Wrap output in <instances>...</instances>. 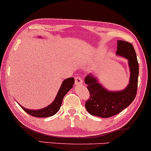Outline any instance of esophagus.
Masks as SVG:
<instances>
[{
	"instance_id": "esophagus-1",
	"label": "esophagus",
	"mask_w": 151,
	"mask_h": 151,
	"mask_svg": "<svg viewBox=\"0 0 151 151\" xmlns=\"http://www.w3.org/2000/svg\"><path fill=\"white\" fill-rule=\"evenodd\" d=\"M82 84V79L80 77H75V84L77 86L80 85Z\"/></svg>"
}]
</instances>
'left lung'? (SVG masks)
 I'll return each instance as SVG.
<instances>
[{"mask_svg":"<svg viewBox=\"0 0 151 151\" xmlns=\"http://www.w3.org/2000/svg\"><path fill=\"white\" fill-rule=\"evenodd\" d=\"M116 54L128 60L130 72L128 85L122 91L112 92L104 88L94 75L86 76L84 82L90 96L86 101L85 107L90 115L103 118L117 115L128 107L136 96L139 66L133 46L127 41H117Z\"/></svg>","mask_w":151,"mask_h":151,"instance_id":"8db88e82","label":"left lung"}]
</instances>
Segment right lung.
Returning a JSON list of instances; mask_svg holds the SVG:
<instances>
[{
  "mask_svg": "<svg viewBox=\"0 0 151 151\" xmlns=\"http://www.w3.org/2000/svg\"><path fill=\"white\" fill-rule=\"evenodd\" d=\"M74 83V79L73 77L64 79V82H62V85H61V87L59 88V90L58 92L56 98L53 101L52 103L48 105L47 107H44V108L37 110H32L24 108V107H22L21 105L20 106L22 107V109L25 112H26L29 115L34 116V117H46L55 115L58 111H59L61 105H62L63 98L65 96V94L72 88Z\"/></svg>",
  "mask_w": 151,
  "mask_h": 151,
  "instance_id": "1",
  "label": "right lung"
}]
</instances>
